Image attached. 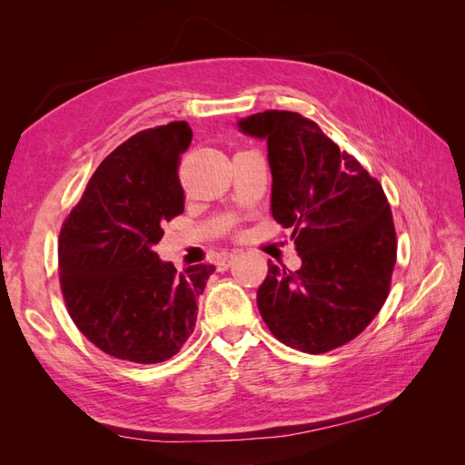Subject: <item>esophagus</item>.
Here are the masks:
<instances>
[{"label": "esophagus", "instance_id": "esophagus-1", "mask_svg": "<svg viewBox=\"0 0 465 465\" xmlns=\"http://www.w3.org/2000/svg\"><path fill=\"white\" fill-rule=\"evenodd\" d=\"M236 256H238V252H227V254L219 256V260H217L219 270H227V267L231 265V262H232Z\"/></svg>", "mask_w": 465, "mask_h": 465}]
</instances>
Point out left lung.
<instances>
[{
    "label": "left lung",
    "instance_id": "obj_1",
    "mask_svg": "<svg viewBox=\"0 0 465 465\" xmlns=\"http://www.w3.org/2000/svg\"><path fill=\"white\" fill-rule=\"evenodd\" d=\"M267 139L272 215L291 229L301 270L267 262L258 289L265 326L281 343L320 355L349 343L386 302L398 256L380 182L312 120L265 110L238 122Z\"/></svg>",
    "mask_w": 465,
    "mask_h": 465
}]
</instances>
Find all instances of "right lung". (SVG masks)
Wrapping results in <instances>:
<instances>
[{"label":"right lung","instance_id":"1","mask_svg":"<svg viewBox=\"0 0 465 465\" xmlns=\"http://www.w3.org/2000/svg\"><path fill=\"white\" fill-rule=\"evenodd\" d=\"M186 122L137 132L98 164L58 238L60 287L79 331L106 355L154 364L174 357L198 318L213 263L178 272L154 244L184 211Z\"/></svg>","mask_w":465,"mask_h":465}]
</instances>
